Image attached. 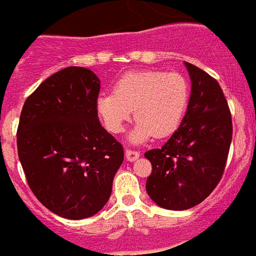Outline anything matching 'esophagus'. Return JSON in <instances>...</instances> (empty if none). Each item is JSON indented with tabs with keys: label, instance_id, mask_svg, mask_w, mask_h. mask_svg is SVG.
<instances>
[{
	"label": "esophagus",
	"instance_id": "obj_1",
	"mask_svg": "<svg viewBox=\"0 0 256 256\" xmlns=\"http://www.w3.org/2000/svg\"><path fill=\"white\" fill-rule=\"evenodd\" d=\"M124 155H126V159H128V162H134L138 159L140 154H139V151H135V150L126 148V151H124Z\"/></svg>",
	"mask_w": 256,
	"mask_h": 256
}]
</instances>
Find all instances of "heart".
I'll use <instances>...</instances> for the list:
<instances>
[{"label":"heart","instance_id":"b5f03b06","mask_svg":"<svg viewBox=\"0 0 256 256\" xmlns=\"http://www.w3.org/2000/svg\"><path fill=\"white\" fill-rule=\"evenodd\" d=\"M189 86L186 78L176 72L132 70L118 78L113 93H100L97 112L105 128L113 134L124 128L134 110L132 143L156 136L164 138L178 128L188 106Z\"/></svg>","mask_w":256,"mask_h":256}]
</instances>
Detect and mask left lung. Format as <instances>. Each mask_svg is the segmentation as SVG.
I'll return each mask as SVG.
<instances>
[{
	"label": "left lung",
	"instance_id": "obj_1",
	"mask_svg": "<svg viewBox=\"0 0 256 256\" xmlns=\"http://www.w3.org/2000/svg\"><path fill=\"white\" fill-rule=\"evenodd\" d=\"M186 67L192 81L186 116L160 148L144 154L152 164L147 193L170 210L196 206L213 192L232 138V113L218 81L193 64Z\"/></svg>",
	"mask_w": 256,
	"mask_h": 256
}]
</instances>
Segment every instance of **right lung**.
I'll list each match as a JSON object with an SVG mask.
<instances>
[{
  "label": "right lung",
  "mask_w": 256,
  "mask_h": 256,
  "mask_svg": "<svg viewBox=\"0 0 256 256\" xmlns=\"http://www.w3.org/2000/svg\"><path fill=\"white\" fill-rule=\"evenodd\" d=\"M100 78L68 67L46 78L22 108L18 156L27 184L48 210L68 220L98 213L108 202L124 147L97 116Z\"/></svg>",
  "instance_id": "add662e5"
}]
</instances>
